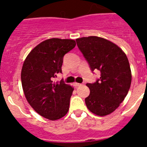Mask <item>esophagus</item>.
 <instances>
[{
    "label": "esophagus",
    "mask_w": 147,
    "mask_h": 147,
    "mask_svg": "<svg viewBox=\"0 0 147 147\" xmlns=\"http://www.w3.org/2000/svg\"><path fill=\"white\" fill-rule=\"evenodd\" d=\"M81 85H82V84H80V83H77V82L74 83V86H76V87L81 86Z\"/></svg>",
    "instance_id": "obj_1"
}]
</instances>
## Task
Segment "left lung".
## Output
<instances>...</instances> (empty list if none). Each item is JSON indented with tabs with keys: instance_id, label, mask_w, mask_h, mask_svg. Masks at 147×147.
Returning <instances> with one entry per match:
<instances>
[{
	"instance_id": "8db88e82",
	"label": "left lung",
	"mask_w": 147,
	"mask_h": 147,
	"mask_svg": "<svg viewBox=\"0 0 147 147\" xmlns=\"http://www.w3.org/2000/svg\"><path fill=\"white\" fill-rule=\"evenodd\" d=\"M92 71H100L99 80L88 83L90 95L85 98L88 110L105 116L115 111L130 88L132 73L127 55L117 45L96 36L76 40Z\"/></svg>"
}]
</instances>
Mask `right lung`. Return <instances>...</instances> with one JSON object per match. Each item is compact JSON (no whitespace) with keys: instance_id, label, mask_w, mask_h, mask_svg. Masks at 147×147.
<instances>
[{"instance_id":"right-lung-1","label":"right lung","mask_w":147,"mask_h":147,"mask_svg":"<svg viewBox=\"0 0 147 147\" xmlns=\"http://www.w3.org/2000/svg\"><path fill=\"white\" fill-rule=\"evenodd\" d=\"M75 45L71 39H48L34 48L23 62L21 82L27 102L51 121L61 119L69 110L74 88L53 79L62 72L63 57Z\"/></svg>"}]
</instances>
